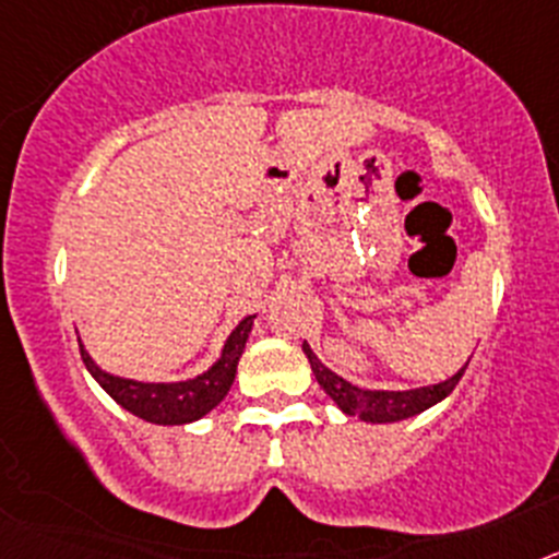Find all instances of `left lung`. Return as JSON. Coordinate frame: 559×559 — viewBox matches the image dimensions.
I'll use <instances>...</instances> for the list:
<instances>
[{"mask_svg":"<svg viewBox=\"0 0 559 559\" xmlns=\"http://www.w3.org/2000/svg\"><path fill=\"white\" fill-rule=\"evenodd\" d=\"M302 349L308 355L310 369H313L319 386L333 397L335 406L344 414H349V417H360L364 423H400V419L417 417L426 408L437 406L439 400H445L456 389L459 380H462L464 369H467V364H464L456 374H451L448 380H439L433 386L406 389V392H383V389H360L341 378V374H335L333 369H328L322 360L316 358L308 341L302 344Z\"/></svg>","mask_w":559,"mask_h":559,"instance_id":"8db88e82","label":"left lung"}]
</instances>
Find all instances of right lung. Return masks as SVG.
Instances as JSON below:
<instances>
[{
  "instance_id": "right-lung-1",
  "label": "right lung",
  "mask_w": 559,
  "mask_h": 559,
  "mask_svg": "<svg viewBox=\"0 0 559 559\" xmlns=\"http://www.w3.org/2000/svg\"><path fill=\"white\" fill-rule=\"evenodd\" d=\"M254 319L257 316H246L243 322L231 330L224 349H221V358L206 372L195 374L190 380H176V383H142V380L111 374L97 367L95 358L81 344V338H78V344H81V358L88 372H92V378L126 412H131L133 417L147 419L153 426H187V423H195L204 414H210L229 394L237 374V360L243 355Z\"/></svg>"
}]
</instances>
